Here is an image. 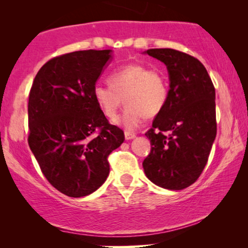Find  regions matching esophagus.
Segmentation results:
<instances>
[{"instance_id": "1", "label": "esophagus", "mask_w": 248, "mask_h": 248, "mask_svg": "<svg viewBox=\"0 0 248 248\" xmlns=\"http://www.w3.org/2000/svg\"><path fill=\"white\" fill-rule=\"evenodd\" d=\"M124 135H125V139H126V140H131V139L135 138L134 133H131V132H127V131L124 132Z\"/></svg>"}]
</instances>
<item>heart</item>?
Returning a JSON list of instances; mask_svg holds the SVG:
<instances>
[{"instance_id": "obj_1", "label": "heart", "mask_w": 248, "mask_h": 248, "mask_svg": "<svg viewBox=\"0 0 248 248\" xmlns=\"http://www.w3.org/2000/svg\"><path fill=\"white\" fill-rule=\"evenodd\" d=\"M108 83L94 84L93 99L109 120L116 117L125 101L127 107L116 123L127 130L137 128L145 117H155L167 104V79L159 70L143 64L132 63L115 70Z\"/></svg>"}]
</instances>
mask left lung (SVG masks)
<instances>
[{
	"label": "left lung",
	"instance_id": "8db88e82",
	"mask_svg": "<svg viewBox=\"0 0 248 248\" xmlns=\"http://www.w3.org/2000/svg\"><path fill=\"white\" fill-rule=\"evenodd\" d=\"M145 53L166 64L170 89L145 133L151 150L142 166L155 185L178 191L195 183L208 162L217 135L216 90L195 57L171 48Z\"/></svg>",
	"mask_w": 248,
	"mask_h": 248
}]
</instances>
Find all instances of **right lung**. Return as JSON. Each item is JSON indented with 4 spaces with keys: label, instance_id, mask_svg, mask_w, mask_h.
Wrapping results in <instances>:
<instances>
[{
    "label": "right lung",
    "instance_id": "add662e5",
    "mask_svg": "<svg viewBox=\"0 0 248 248\" xmlns=\"http://www.w3.org/2000/svg\"><path fill=\"white\" fill-rule=\"evenodd\" d=\"M110 49L53 57L33 79L28 143L50 185L71 198L89 195L109 175L108 155L124 141L93 99Z\"/></svg>",
    "mask_w": 248,
    "mask_h": 248
}]
</instances>
